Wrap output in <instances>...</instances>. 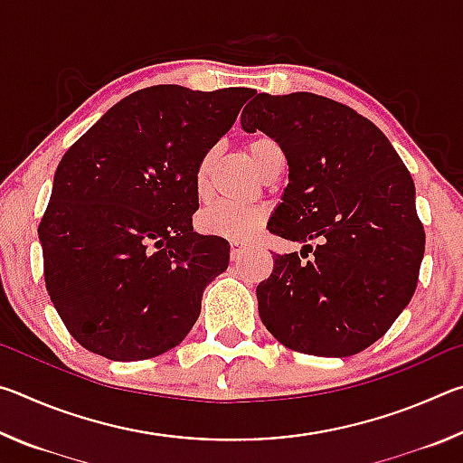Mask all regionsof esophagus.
Wrapping results in <instances>:
<instances>
[{
    "label": "esophagus",
    "mask_w": 463,
    "mask_h": 463,
    "mask_svg": "<svg viewBox=\"0 0 463 463\" xmlns=\"http://www.w3.org/2000/svg\"><path fill=\"white\" fill-rule=\"evenodd\" d=\"M245 250H247V245H242V242H231V260L239 261Z\"/></svg>",
    "instance_id": "obj_1"
}]
</instances>
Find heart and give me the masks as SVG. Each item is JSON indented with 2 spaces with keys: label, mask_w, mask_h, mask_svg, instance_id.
Returning a JSON list of instances; mask_svg holds the SVG:
<instances>
[{
  "label": "heart",
  "mask_w": 463,
  "mask_h": 463,
  "mask_svg": "<svg viewBox=\"0 0 463 463\" xmlns=\"http://www.w3.org/2000/svg\"><path fill=\"white\" fill-rule=\"evenodd\" d=\"M245 151L249 155L250 165H253L260 174L269 165L273 156L281 155L279 145L271 137H255L245 145ZM214 161V151H208L202 156L194 175V187L195 194L203 198L206 195L208 185V174ZM265 221V213L261 208L250 206H234V203H214L203 210L198 216V229L203 234H213V237L229 239V241H249L253 239L260 226Z\"/></svg>",
  "instance_id": "obj_1"
}]
</instances>
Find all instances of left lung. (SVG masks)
I'll use <instances>...</instances> for the list:
<instances>
[{
    "instance_id": "1",
    "label": "left lung",
    "mask_w": 463,
    "mask_h": 463,
    "mask_svg": "<svg viewBox=\"0 0 463 463\" xmlns=\"http://www.w3.org/2000/svg\"><path fill=\"white\" fill-rule=\"evenodd\" d=\"M241 124L276 138L289 165L269 232L315 242L308 261L276 253L257 286L263 325L298 354H359L417 289L425 229L409 169L373 122L317 93H257Z\"/></svg>"
}]
</instances>
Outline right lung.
Masks as SVG:
<instances>
[{"label": "right lung", "mask_w": 463, "mask_h": 463, "mask_svg": "<svg viewBox=\"0 0 463 463\" xmlns=\"http://www.w3.org/2000/svg\"><path fill=\"white\" fill-rule=\"evenodd\" d=\"M253 93L153 85L62 155L38 237L46 289L81 347L143 362L192 331L231 249L194 232V175Z\"/></svg>", "instance_id": "1"}]
</instances>
